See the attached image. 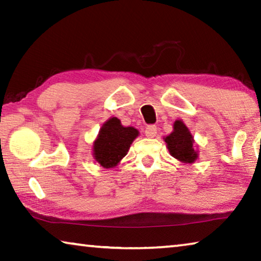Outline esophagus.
Here are the masks:
<instances>
[{
	"mask_svg": "<svg viewBox=\"0 0 261 261\" xmlns=\"http://www.w3.org/2000/svg\"><path fill=\"white\" fill-rule=\"evenodd\" d=\"M156 134H158V127H156V125H154V124L147 125L146 129H145V135L149 137V138H153V137H155Z\"/></svg>",
	"mask_w": 261,
	"mask_h": 261,
	"instance_id": "obj_1",
	"label": "esophagus"
}]
</instances>
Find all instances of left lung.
<instances>
[{
  "mask_svg": "<svg viewBox=\"0 0 261 261\" xmlns=\"http://www.w3.org/2000/svg\"><path fill=\"white\" fill-rule=\"evenodd\" d=\"M168 149L175 159L191 163L197 159V152L193 149V138L182 121H176L174 131L165 138Z\"/></svg>",
  "mask_w": 261,
  "mask_h": 261,
  "instance_id": "left-lung-1",
  "label": "left lung"
}]
</instances>
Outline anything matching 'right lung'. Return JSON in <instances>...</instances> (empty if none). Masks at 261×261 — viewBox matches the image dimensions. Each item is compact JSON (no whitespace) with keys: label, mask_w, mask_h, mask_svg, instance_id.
<instances>
[{"label":"right lung","mask_w":261,"mask_h":261,"mask_svg":"<svg viewBox=\"0 0 261 261\" xmlns=\"http://www.w3.org/2000/svg\"><path fill=\"white\" fill-rule=\"evenodd\" d=\"M137 136L138 131L135 127H124L116 117L110 118L101 127L94 143L95 160L105 168L116 166L129 152L130 145Z\"/></svg>","instance_id":"obj_1"}]
</instances>
